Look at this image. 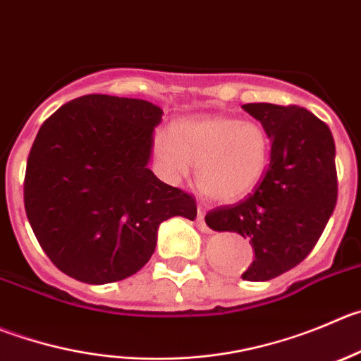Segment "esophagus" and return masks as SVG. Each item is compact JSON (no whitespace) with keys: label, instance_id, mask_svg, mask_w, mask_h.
I'll return each mask as SVG.
<instances>
[{"label":"esophagus","instance_id":"34e87169","mask_svg":"<svg viewBox=\"0 0 361 361\" xmlns=\"http://www.w3.org/2000/svg\"><path fill=\"white\" fill-rule=\"evenodd\" d=\"M197 228H200L201 231H204V233H208V231H210V228L207 226V222H204V212L201 210H197Z\"/></svg>","mask_w":361,"mask_h":361}]
</instances>
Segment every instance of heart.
<instances>
[{
	"label": "heart",
	"mask_w": 361,
	"mask_h": 361,
	"mask_svg": "<svg viewBox=\"0 0 361 361\" xmlns=\"http://www.w3.org/2000/svg\"><path fill=\"white\" fill-rule=\"evenodd\" d=\"M271 140L255 121L200 117L174 124L154 137V157L165 178L176 181L196 169V188L204 197L230 203L260 183Z\"/></svg>",
	"instance_id": "b5f03b06"
}]
</instances>
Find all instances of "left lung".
I'll return each mask as SVG.
<instances>
[{"mask_svg":"<svg viewBox=\"0 0 361 361\" xmlns=\"http://www.w3.org/2000/svg\"><path fill=\"white\" fill-rule=\"evenodd\" d=\"M271 139V160L244 201L214 208L204 221L215 231H235L255 251L242 279L267 281L310 255L336 204L335 140L328 124L298 104L247 103Z\"/></svg>","mask_w":361,"mask_h":361,"instance_id":"1","label":"left lung"}]
</instances>
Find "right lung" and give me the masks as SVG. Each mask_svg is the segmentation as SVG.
Returning <instances> with one entry per match:
<instances>
[{
    "mask_svg": "<svg viewBox=\"0 0 361 361\" xmlns=\"http://www.w3.org/2000/svg\"><path fill=\"white\" fill-rule=\"evenodd\" d=\"M161 114L149 101L89 94L40 126L26 161L25 210L63 274L121 281L149 262L161 222L196 219V200L147 167Z\"/></svg>",
    "mask_w": 361,
    "mask_h": 361,
    "instance_id": "obj_1",
    "label": "right lung"
}]
</instances>
